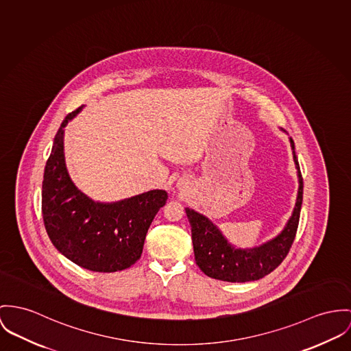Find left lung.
I'll use <instances>...</instances> for the list:
<instances>
[{
	"mask_svg": "<svg viewBox=\"0 0 351 351\" xmlns=\"http://www.w3.org/2000/svg\"><path fill=\"white\" fill-rule=\"evenodd\" d=\"M290 144L299 183L297 202L282 232L269 242L252 248H238L224 238L221 231L207 216L186 208L191 226L195 261L199 269L207 276L232 283L258 280L275 270L287 256L295 239L303 199V179L291 137Z\"/></svg>",
	"mask_w": 351,
	"mask_h": 351,
	"instance_id": "left-lung-1",
	"label": "left lung"
}]
</instances>
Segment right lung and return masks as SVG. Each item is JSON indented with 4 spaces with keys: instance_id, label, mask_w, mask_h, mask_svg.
<instances>
[{
    "instance_id": "add662e5",
    "label": "right lung",
    "mask_w": 351,
    "mask_h": 351,
    "mask_svg": "<svg viewBox=\"0 0 351 351\" xmlns=\"http://www.w3.org/2000/svg\"><path fill=\"white\" fill-rule=\"evenodd\" d=\"M66 114L54 136L43 180V217L49 239L71 262L96 272L131 267L140 259L148 228L168 195L152 189L119 202H95L69 176L64 128L80 113Z\"/></svg>"
}]
</instances>
